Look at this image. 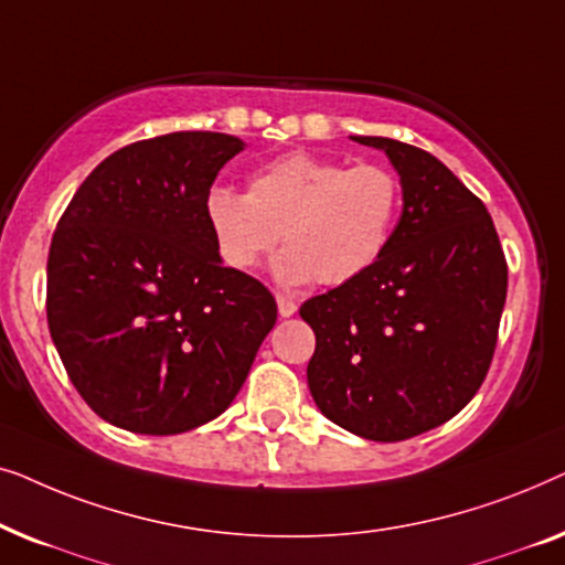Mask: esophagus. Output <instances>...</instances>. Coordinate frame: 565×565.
Segmentation results:
<instances>
[{
  "mask_svg": "<svg viewBox=\"0 0 565 565\" xmlns=\"http://www.w3.org/2000/svg\"><path fill=\"white\" fill-rule=\"evenodd\" d=\"M277 311H280L282 319H290V316L298 311V303L290 296H282V292H277Z\"/></svg>",
  "mask_w": 565,
  "mask_h": 565,
  "instance_id": "34e87169",
  "label": "esophagus"
}]
</instances>
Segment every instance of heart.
Here are the masks:
<instances>
[{"label": "heart", "instance_id": "b5f03b06", "mask_svg": "<svg viewBox=\"0 0 565 565\" xmlns=\"http://www.w3.org/2000/svg\"><path fill=\"white\" fill-rule=\"evenodd\" d=\"M401 213L398 177L381 164H354L292 151L249 177L246 195L213 188L205 221L231 269L257 267L282 242L277 280L327 288L367 273L388 246Z\"/></svg>", "mask_w": 565, "mask_h": 565}]
</instances>
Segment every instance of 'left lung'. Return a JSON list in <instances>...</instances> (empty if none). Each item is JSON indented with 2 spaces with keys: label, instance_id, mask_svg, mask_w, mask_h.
<instances>
[{
  "label": "left lung",
  "instance_id": "obj_1",
  "mask_svg": "<svg viewBox=\"0 0 565 565\" xmlns=\"http://www.w3.org/2000/svg\"><path fill=\"white\" fill-rule=\"evenodd\" d=\"M404 213L381 259L300 306L316 334L308 388L352 435L401 443L452 419L489 373L507 300V257L483 200L443 161L381 136Z\"/></svg>",
  "mask_w": 565,
  "mask_h": 565
}]
</instances>
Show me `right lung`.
Masks as SVG:
<instances>
[{"label":"right lung","mask_w":565,"mask_h":565,"mask_svg":"<svg viewBox=\"0 0 565 565\" xmlns=\"http://www.w3.org/2000/svg\"><path fill=\"white\" fill-rule=\"evenodd\" d=\"M244 143L180 130L122 146L61 213L45 313L87 406L136 435H180L228 408L277 303L223 267L205 221L215 177Z\"/></svg>","instance_id":"obj_1"}]
</instances>
